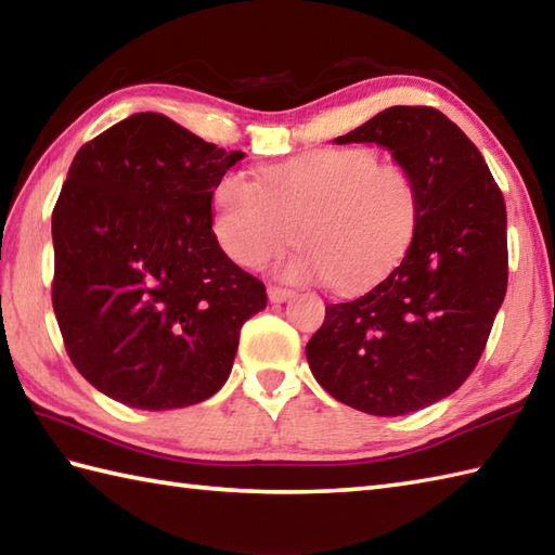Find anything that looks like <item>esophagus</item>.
Here are the masks:
<instances>
[{"label": "esophagus", "instance_id": "1", "mask_svg": "<svg viewBox=\"0 0 555 555\" xmlns=\"http://www.w3.org/2000/svg\"><path fill=\"white\" fill-rule=\"evenodd\" d=\"M267 293H269V300L271 302H286V300L293 298V291L284 288V286H269Z\"/></svg>", "mask_w": 555, "mask_h": 555}]
</instances>
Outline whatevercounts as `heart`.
<instances>
[{"label": "heart", "mask_w": 555, "mask_h": 555, "mask_svg": "<svg viewBox=\"0 0 555 555\" xmlns=\"http://www.w3.org/2000/svg\"><path fill=\"white\" fill-rule=\"evenodd\" d=\"M227 171L211 191V235L233 264L257 269L293 243V281L364 291L396 269L420 223V185L405 164L372 147H320L259 173Z\"/></svg>", "instance_id": "b5f03b06"}]
</instances>
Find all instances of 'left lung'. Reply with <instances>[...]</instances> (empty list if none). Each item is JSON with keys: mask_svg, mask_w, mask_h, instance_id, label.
<instances>
[{"mask_svg": "<svg viewBox=\"0 0 555 555\" xmlns=\"http://www.w3.org/2000/svg\"><path fill=\"white\" fill-rule=\"evenodd\" d=\"M336 143L391 150L415 173L420 223L382 284L326 305L305 352L340 403L408 415L457 391L487 348L508 288L503 193L473 140L434 107H388Z\"/></svg>", "mask_w": 555, "mask_h": 555, "instance_id": "8db88e82", "label": "left lung"}]
</instances>
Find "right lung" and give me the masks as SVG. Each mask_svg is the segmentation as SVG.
<instances>
[{"mask_svg": "<svg viewBox=\"0 0 555 555\" xmlns=\"http://www.w3.org/2000/svg\"><path fill=\"white\" fill-rule=\"evenodd\" d=\"M227 152L155 112L92 138L52 211V305L74 367L140 410L195 405L227 384L264 284L219 250L211 191Z\"/></svg>", "mask_w": 555, "mask_h": 555, "instance_id": "obj_1", "label": "right lung"}]
</instances>
